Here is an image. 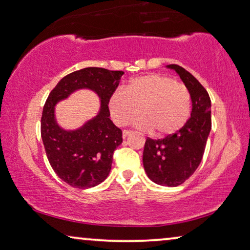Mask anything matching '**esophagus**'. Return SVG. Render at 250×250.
<instances>
[{"mask_svg":"<svg viewBox=\"0 0 250 250\" xmlns=\"http://www.w3.org/2000/svg\"><path fill=\"white\" fill-rule=\"evenodd\" d=\"M130 134H131L130 130H123V131H122V138L125 139Z\"/></svg>","mask_w":250,"mask_h":250,"instance_id":"esophagus-1","label":"esophagus"}]
</instances>
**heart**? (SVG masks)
<instances>
[{
	"instance_id": "heart-1",
	"label": "heart",
	"mask_w": 250,
	"mask_h": 250,
	"mask_svg": "<svg viewBox=\"0 0 250 250\" xmlns=\"http://www.w3.org/2000/svg\"><path fill=\"white\" fill-rule=\"evenodd\" d=\"M108 111L118 125H127L142 113L135 125L156 136H169L184 127L191 113V96L185 85L161 74L132 79L125 90L109 97Z\"/></svg>"
}]
</instances>
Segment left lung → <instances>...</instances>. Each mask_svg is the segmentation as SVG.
Returning a JSON list of instances; mask_svg holds the SVG:
<instances>
[{
    "label": "left lung",
    "mask_w": 250,
    "mask_h": 250,
    "mask_svg": "<svg viewBox=\"0 0 250 250\" xmlns=\"http://www.w3.org/2000/svg\"><path fill=\"white\" fill-rule=\"evenodd\" d=\"M174 69L189 92L191 118L175 134L164 139L147 138L143 152V165L152 182L164 186H178L194 174L204 156L211 130V102L201 83L178 65Z\"/></svg>",
    "instance_id": "left-lung-1"
}]
</instances>
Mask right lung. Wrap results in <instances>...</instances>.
<instances>
[{
	"instance_id": "obj_1",
	"label": "right lung",
	"mask_w": 250,
	"mask_h": 250,
	"mask_svg": "<svg viewBox=\"0 0 250 250\" xmlns=\"http://www.w3.org/2000/svg\"><path fill=\"white\" fill-rule=\"evenodd\" d=\"M123 74L101 67L80 69L64 76L46 99L41 119L43 145L53 171L73 188H94L111 171L113 153L122 143V131L109 119L108 101ZM81 88L94 91L101 99V107L81 127L66 131L58 125L54 107Z\"/></svg>"
}]
</instances>
